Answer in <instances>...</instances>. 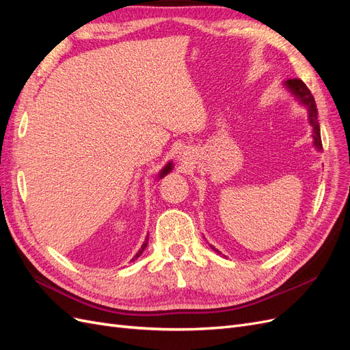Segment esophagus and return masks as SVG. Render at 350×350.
Segmentation results:
<instances>
[{
	"label": "esophagus",
	"instance_id": "obj_1",
	"mask_svg": "<svg viewBox=\"0 0 350 350\" xmlns=\"http://www.w3.org/2000/svg\"><path fill=\"white\" fill-rule=\"evenodd\" d=\"M179 157H181V159H179V161H181L183 163H187V161H189V159H188L189 156H188L185 152H184L181 156H179Z\"/></svg>",
	"mask_w": 350,
	"mask_h": 350
}]
</instances>
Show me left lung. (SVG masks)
<instances>
[{"label": "left lung", "mask_w": 350, "mask_h": 350, "mask_svg": "<svg viewBox=\"0 0 350 350\" xmlns=\"http://www.w3.org/2000/svg\"><path fill=\"white\" fill-rule=\"evenodd\" d=\"M283 88L288 90L295 100L298 102L301 107L306 109L308 113V124L312 129V146L317 152H323L321 144V134H320V124H319V111H317V105L314 100V96L311 94L310 89L305 86V83L299 79H291L283 81ZM211 250H215L217 254H221L219 250H216L213 245H210Z\"/></svg>", "instance_id": "8db88e82"}]
</instances>
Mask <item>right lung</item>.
<instances>
[{"instance_id":"1","label":"right lung","mask_w":350,"mask_h":350,"mask_svg":"<svg viewBox=\"0 0 350 350\" xmlns=\"http://www.w3.org/2000/svg\"><path fill=\"white\" fill-rule=\"evenodd\" d=\"M172 169H174V163H172V161H169L162 169H161V171H159V174L156 175V179H157V181H159V179H162L165 175H167L169 172H172ZM147 242H149V235H147L146 237V239H144V242H143V245L140 247V250H139V252H137L135 254V256L133 257V260L131 261H134V260H137V258H139L140 256H142V254L144 252V250L147 248Z\"/></svg>"}]
</instances>
